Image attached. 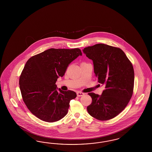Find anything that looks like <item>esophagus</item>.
I'll use <instances>...</instances> for the list:
<instances>
[{"label": "esophagus", "mask_w": 152, "mask_h": 152, "mask_svg": "<svg viewBox=\"0 0 152 152\" xmlns=\"http://www.w3.org/2000/svg\"><path fill=\"white\" fill-rule=\"evenodd\" d=\"M84 93L81 92H77V96L78 97L83 96V95H84Z\"/></svg>", "instance_id": "1"}]
</instances>
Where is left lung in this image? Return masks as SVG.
I'll list each match as a JSON object with an SVG mask.
<instances>
[{"mask_svg":"<svg viewBox=\"0 0 152 152\" xmlns=\"http://www.w3.org/2000/svg\"><path fill=\"white\" fill-rule=\"evenodd\" d=\"M83 51L93 62L97 81L105 86L101 95L88 93L92 101L87 107L88 113L99 120L113 119L124 109L132 96L133 65L119 48L100 43Z\"/></svg>","mask_w":152,"mask_h":152,"instance_id":"1","label":"left lung"}]
</instances>
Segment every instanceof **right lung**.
<instances>
[{"instance_id":"obj_1","label":"right lung","mask_w":152,"mask_h":152,"mask_svg":"<svg viewBox=\"0 0 152 152\" xmlns=\"http://www.w3.org/2000/svg\"><path fill=\"white\" fill-rule=\"evenodd\" d=\"M82 52L78 48H50L28 60L19 78L23 100L33 115L46 122L62 119L76 92L57 88V78L63 77L69 64Z\"/></svg>"}]
</instances>
